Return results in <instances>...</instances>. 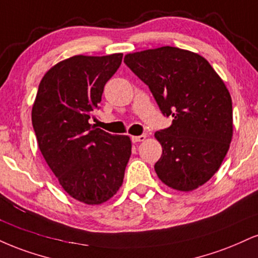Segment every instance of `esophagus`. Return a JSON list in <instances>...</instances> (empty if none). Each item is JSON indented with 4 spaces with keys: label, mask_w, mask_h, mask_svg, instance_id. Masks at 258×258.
Here are the masks:
<instances>
[{
    "label": "esophagus",
    "mask_w": 258,
    "mask_h": 258,
    "mask_svg": "<svg viewBox=\"0 0 258 258\" xmlns=\"http://www.w3.org/2000/svg\"><path fill=\"white\" fill-rule=\"evenodd\" d=\"M145 138H147V136L145 135H142V136H132L131 139L133 143H138V142H144Z\"/></svg>",
    "instance_id": "esophagus-1"
}]
</instances>
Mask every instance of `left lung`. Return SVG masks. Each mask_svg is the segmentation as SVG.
Returning <instances> with one entry per match:
<instances>
[{
	"label": "left lung",
	"instance_id": "8db88e82",
	"mask_svg": "<svg viewBox=\"0 0 258 258\" xmlns=\"http://www.w3.org/2000/svg\"><path fill=\"white\" fill-rule=\"evenodd\" d=\"M123 62L150 89L168 128L155 133L161 181L178 191L200 187L218 172L233 136L232 98L201 55L175 46L127 54Z\"/></svg>",
	"mask_w": 258,
	"mask_h": 258
}]
</instances>
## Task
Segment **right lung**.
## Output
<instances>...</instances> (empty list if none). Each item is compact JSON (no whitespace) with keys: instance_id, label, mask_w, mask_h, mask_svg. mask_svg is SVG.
Here are the masks:
<instances>
[{"instance_id":"add662e5","label":"right lung","mask_w":258,"mask_h":258,"mask_svg":"<svg viewBox=\"0 0 258 258\" xmlns=\"http://www.w3.org/2000/svg\"><path fill=\"white\" fill-rule=\"evenodd\" d=\"M122 54L77 55L51 67L40 80L32 125L43 157L71 197L85 204L110 200L122 185L131 139L90 125L104 85Z\"/></svg>"}]
</instances>
